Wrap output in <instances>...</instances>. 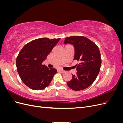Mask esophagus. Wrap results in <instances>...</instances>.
Masks as SVG:
<instances>
[{
  "mask_svg": "<svg viewBox=\"0 0 123 123\" xmlns=\"http://www.w3.org/2000/svg\"><path fill=\"white\" fill-rule=\"evenodd\" d=\"M58 72H59L62 73H64L65 72V71L63 70H61V69H59V70H58Z\"/></svg>",
  "mask_w": 123,
  "mask_h": 123,
  "instance_id": "esophagus-1",
  "label": "esophagus"
}]
</instances>
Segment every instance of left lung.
Here are the masks:
<instances>
[{"mask_svg": "<svg viewBox=\"0 0 123 123\" xmlns=\"http://www.w3.org/2000/svg\"><path fill=\"white\" fill-rule=\"evenodd\" d=\"M65 43L72 44L75 49L74 60H77L76 75L67 82L68 87L74 91L86 89L94 82L99 73L102 64L98 47L93 42L83 36L66 37Z\"/></svg>", "mask_w": 123, "mask_h": 123, "instance_id": "8db88e82", "label": "left lung"}]
</instances>
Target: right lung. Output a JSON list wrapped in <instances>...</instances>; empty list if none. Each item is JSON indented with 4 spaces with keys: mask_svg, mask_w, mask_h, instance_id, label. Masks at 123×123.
<instances>
[{
    "mask_svg": "<svg viewBox=\"0 0 123 123\" xmlns=\"http://www.w3.org/2000/svg\"><path fill=\"white\" fill-rule=\"evenodd\" d=\"M61 38H40L28 43L22 48L16 58V67L21 80L34 90L49 85L57 70L43 65L47 55Z\"/></svg>",
    "mask_w": 123,
    "mask_h": 123,
    "instance_id": "add662e5",
    "label": "right lung"
}]
</instances>
